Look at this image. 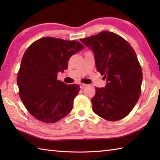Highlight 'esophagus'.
Listing matches in <instances>:
<instances>
[{
  "label": "esophagus",
  "instance_id": "1",
  "mask_svg": "<svg viewBox=\"0 0 160 160\" xmlns=\"http://www.w3.org/2000/svg\"><path fill=\"white\" fill-rule=\"evenodd\" d=\"M87 86L86 84H84V83H80V88L81 89H84Z\"/></svg>",
  "mask_w": 160,
  "mask_h": 160
}]
</instances>
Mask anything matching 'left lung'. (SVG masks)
Returning a JSON list of instances; mask_svg holds the SVG:
<instances>
[{
    "label": "left lung",
    "instance_id": "8db88e82",
    "mask_svg": "<svg viewBox=\"0 0 160 160\" xmlns=\"http://www.w3.org/2000/svg\"><path fill=\"white\" fill-rule=\"evenodd\" d=\"M94 53L97 70L107 83L95 88L92 109L105 120L116 121L128 116L141 94L142 72L131 45L112 32L103 31L80 39Z\"/></svg>",
    "mask_w": 160,
    "mask_h": 160
}]
</instances>
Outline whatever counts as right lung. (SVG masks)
<instances>
[{"label":"right lung","instance_id":"obj_1","mask_svg":"<svg viewBox=\"0 0 160 160\" xmlns=\"http://www.w3.org/2000/svg\"><path fill=\"white\" fill-rule=\"evenodd\" d=\"M83 48L75 40L47 37L27 48L17 77L19 96L37 120L56 123L71 112L79 85H66L57 80V75L68 69L70 58Z\"/></svg>","mask_w":160,"mask_h":160}]
</instances>
